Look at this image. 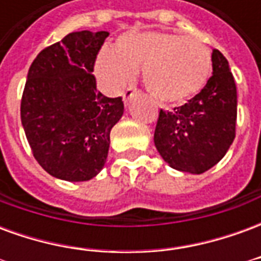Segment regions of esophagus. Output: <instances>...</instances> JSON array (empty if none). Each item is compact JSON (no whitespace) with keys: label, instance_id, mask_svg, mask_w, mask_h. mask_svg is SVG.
Returning a JSON list of instances; mask_svg holds the SVG:
<instances>
[{"label":"esophagus","instance_id":"obj_1","mask_svg":"<svg viewBox=\"0 0 261 261\" xmlns=\"http://www.w3.org/2000/svg\"><path fill=\"white\" fill-rule=\"evenodd\" d=\"M137 93V89L136 88H127L124 92V95H123V100H124V103H128L134 97V95Z\"/></svg>","mask_w":261,"mask_h":261}]
</instances>
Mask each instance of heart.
Returning a JSON list of instances; mask_svg holds the SVG:
<instances>
[{
    "label": "heart",
    "mask_w": 261,
    "mask_h": 261,
    "mask_svg": "<svg viewBox=\"0 0 261 261\" xmlns=\"http://www.w3.org/2000/svg\"><path fill=\"white\" fill-rule=\"evenodd\" d=\"M141 68L148 92L162 103H180L207 84L211 54L193 37L168 32H130L95 61V75L108 92H119Z\"/></svg>",
    "instance_id": "b5f03b06"
}]
</instances>
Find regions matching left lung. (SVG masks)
Masks as SVG:
<instances>
[{
  "label": "left lung",
  "instance_id": "1",
  "mask_svg": "<svg viewBox=\"0 0 261 261\" xmlns=\"http://www.w3.org/2000/svg\"><path fill=\"white\" fill-rule=\"evenodd\" d=\"M213 76L200 93L173 112L161 109L153 134L170 168L193 175L211 169L235 140L238 95L228 60L213 50Z\"/></svg>",
  "mask_w": 261,
  "mask_h": 261
}]
</instances>
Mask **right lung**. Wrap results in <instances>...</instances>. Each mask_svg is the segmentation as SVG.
Here are the masks:
<instances>
[{
    "label": "right lung",
    "instance_id": "right-lung-1",
    "mask_svg": "<svg viewBox=\"0 0 261 261\" xmlns=\"http://www.w3.org/2000/svg\"><path fill=\"white\" fill-rule=\"evenodd\" d=\"M109 32H72L33 60L20 120L33 156L47 173L67 181L91 180L103 169L110 131L121 119V97L96 89L93 72Z\"/></svg>",
    "mask_w": 261,
    "mask_h": 261
}]
</instances>
